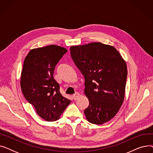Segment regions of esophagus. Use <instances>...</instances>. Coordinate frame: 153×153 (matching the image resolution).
I'll use <instances>...</instances> for the list:
<instances>
[{"label":"esophagus","instance_id":"34e87169","mask_svg":"<svg viewBox=\"0 0 153 153\" xmlns=\"http://www.w3.org/2000/svg\"><path fill=\"white\" fill-rule=\"evenodd\" d=\"M79 96H80V94H79V93L76 92V93H75V94L73 95V99L76 100H77V99L79 97Z\"/></svg>","mask_w":153,"mask_h":153}]
</instances>
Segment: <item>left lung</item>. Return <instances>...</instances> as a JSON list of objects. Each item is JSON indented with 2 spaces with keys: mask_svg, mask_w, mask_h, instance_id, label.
<instances>
[{
  "mask_svg": "<svg viewBox=\"0 0 153 153\" xmlns=\"http://www.w3.org/2000/svg\"><path fill=\"white\" fill-rule=\"evenodd\" d=\"M71 58L85 79L84 93L89 105L87 120L96 125L113 118L123 102L127 68L121 54L99 42L70 48Z\"/></svg>",
  "mask_w": 153,
  "mask_h": 153,
  "instance_id": "1",
  "label": "left lung"
}]
</instances>
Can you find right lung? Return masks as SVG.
Instances as JSON below:
<instances>
[{"label": "right lung", "instance_id": "add662e5", "mask_svg": "<svg viewBox=\"0 0 153 153\" xmlns=\"http://www.w3.org/2000/svg\"><path fill=\"white\" fill-rule=\"evenodd\" d=\"M68 50L51 45L30 51L24 60L20 86L26 100L47 122L59 118L71 103L59 92L53 74L56 64Z\"/></svg>", "mask_w": 153, "mask_h": 153}]
</instances>
